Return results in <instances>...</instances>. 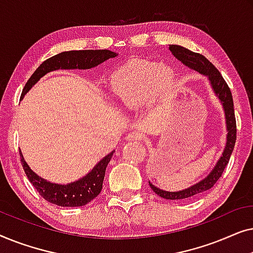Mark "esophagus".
I'll return each mask as SVG.
<instances>
[{
	"label": "esophagus",
	"mask_w": 253,
	"mask_h": 253,
	"mask_svg": "<svg viewBox=\"0 0 253 253\" xmlns=\"http://www.w3.org/2000/svg\"><path fill=\"white\" fill-rule=\"evenodd\" d=\"M144 134L140 132V131H132V132H130L129 134H127V140H141L143 139Z\"/></svg>",
	"instance_id": "obj_1"
}]
</instances>
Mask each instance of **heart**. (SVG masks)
Instances as JSON below:
<instances>
[{
    "mask_svg": "<svg viewBox=\"0 0 253 253\" xmlns=\"http://www.w3.org/2000/svg\"><path fill=\"white\" fill-rule=\"evenodd\" d=\"M172 81L170 68L155 62L131 61L112 75L110 89L117 103L132 108L165 93Z\"/></svg>",
    "mask_w": 253,
    "mask_h": 253,
    "instance_id": "b5f03b06",
    "label": "heart"
}]
</instances>
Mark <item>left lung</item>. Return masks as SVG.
<instances>
[{
    "label": "left lung",
    "instance_id": "8db88e82",
    "mask_svg": "<svg viewBox=\"0 0 253 253\" xmlns=\"http://www.w3.org/2000/svg\"><path fill=\"white\" fill-rule=\"evenodd\" d=\"M169 50L171 54L181 61L185 67H188L192 70L198 71L199 74L206 76L209 78L212 86L214 93H215L217 98H219L220 102L222 103L224 116H226V126H227V143L224 146L223 153L221 155L219 160H217L215 167L212 169V171L206 176L205 178L197 183V184L190 186L188 189L181 190V191H165L154 186L150 183L151 189L157 193L158 196L162 197L165 199L170 200H178V199H185L191 198L197 195L207 191L217 182V179L221 177L222 172L226 168V166L229 162L230 155L233 153L235 143H236V120H235V112H234V101L233 95H231L229 86L227 85L226 81H224L222 76L219 72V70L207 60V58L202 54L193 53V51L189 50L188 48H184L182 46H177V44H170L169 46Z\"/></svg>",
    "mask_w": 253,
    "mask_h": 253
}]
</instances>
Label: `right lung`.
<instances>
[{"mask_svg":"<svg viewBox=\"0 0 253 253\" xmlns=\"http://www.w3.org/2000/svg\"><path fill=\"white\" fill-rule=\"evenodd\" d=\"M116 56L117 54L115 51H110L107 49L70 50L55 55V56L42 62L40 67L34 71V74L31 76L25 86H24L20 99H23L24 95L30 91L31 87L34 86V84H37V82L41 77H43L44 75H47L48 72L55 70H70V69L86 70V69L94 68L96 65L109 60V58ZM114 152L115 151L110 152L108 155L101 159L94 166V168L88 174H86L84 177H82L76 182L68 183V184H56V183L48 182L47 179L39 177L29 167L26 161L24 160V157L20 151L19 154L20 162H22L27 178H29V181L32 183V185L43 199L57 206L78 207L88 204L101 192L106 168L113 157Z\"/></svg>","mask_w":253,"mask_h":253,"instance_id":"1","label":"right lung"}]
</instances>
